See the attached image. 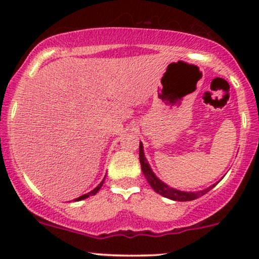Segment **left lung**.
Listing matches in <instances>:
<instances>
[{"mask_svg": "<svg viewBox=\"0 0 259 259\" xmlns=\"http://www.w3.org/2000/svg\"><path fill=\"white\" fill-rule=\"evenodd\" d=\"M139 157H140V163H141L142 173H144L145 178H146V180L148 181V184H150L151 187H152V189L157 192V194L164 196V197H167V198H170V200H173V201L184 202V201L196 200V198L201 197V196L207 194L209 190H212L213 187L217 185V184H214V185L209 186L208 189L202 190V191H197V192L179 191V190L173 189V187H169L168 185H165L163 181H160L158 178L154 175L152 169L150 168V164H148L146 157H145L144 146H142L141 142H140V147H139Z\"/></svg>", "mask_w": 259, "mask_h": 259, "instance_id": "obj_1", "label": "left lung"}]
</instances>
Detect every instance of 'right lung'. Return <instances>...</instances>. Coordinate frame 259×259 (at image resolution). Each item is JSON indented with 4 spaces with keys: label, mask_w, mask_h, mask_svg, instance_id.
I'll return each instance as SVG.
<instances>
[{
    "label": "right lung",
    "mask_w": 259,
    "mask_h": 259,
    "mask_svg": "<svg viewBox=\"0 0 259 259\" xmlns=\"http://www.w3.org/2000/svg\"><path fill=\"white\" fill-rule=\"evenodd\" d=\"M103 181H105V179H103L102 181H101V183H100V185L97 186V187H95V189L92 190V191L88 192V194H85V195H82V196H80V197H78V198H75V201H81V200H85V198H88L89 196H94V195H96L97 192H99V190L101 189V186L103 185Z\"/></svg>",
    "instance_id": "obj_1"
}]
</instances>
